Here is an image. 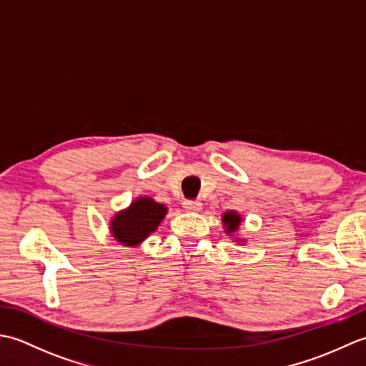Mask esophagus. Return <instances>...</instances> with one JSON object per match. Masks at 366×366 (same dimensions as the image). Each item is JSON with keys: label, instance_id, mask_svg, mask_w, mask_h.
Masks as SVG:
<instances>
[{"label": "esophagus", "instance_id": "1", "mask_svg": "<svg viewBox=\"0 0 366 366\" xmlns=\"http://www.w3.org/2000/svg\"><path fill=\"white\" fill-rule=\"evenodd\" d=\"M201 206H203V204H201L199 201H192V199H187V201H184V203H182V207L189 212H198Z\"/></svg>", "mask_w": 366, "mask_h": 366}]
</instances>
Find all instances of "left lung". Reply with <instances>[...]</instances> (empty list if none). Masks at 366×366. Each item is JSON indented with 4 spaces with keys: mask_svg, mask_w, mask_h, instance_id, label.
I'll return each instance as SVG.
<instances>
[{
    "mask_svg": "<svg viewBox=\"0 0 366 366\" xmlns=\"http://www.w3.org/2000/svg\"><path fill=\"white\" fill-rule=\"evenodd\" d=\"M239 223H240V217L236 212H227L223 215V224L227 227L228 232H234L239 228Z\"/></svg>",
    "mask_w": 366,
    "mask_h": 366,
    "instance_id": "1",
    "label": "left lung"
}]
</instances>
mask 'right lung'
I'll use <instances>...</instances> for the list:
<instances>
[{
  "label": "right lung",
  "instance_id": "right-lung-1",
  "mask_svg": "<svg viewBox=\"0 0 366 366\" xmlns=\"http://www.w3.org/2000/svg\"><path fill=\"white\" fill-rule=\"evenodd\" d=\"M167 214V207L151 198H138L112 222L113 236L124 245H137L151 234Z\"/></svg>",
  "mask_w": 366,
  "mask_h": 366
}]
</instances>
